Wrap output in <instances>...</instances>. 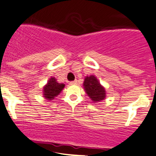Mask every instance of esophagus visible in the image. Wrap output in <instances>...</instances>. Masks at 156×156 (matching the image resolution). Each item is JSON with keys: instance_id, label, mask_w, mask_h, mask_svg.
Returning <instances> with one entry per match:
<instances>
[{"instance_id": "1", "label": "esophagus", "mask_w": 156, "mask_h": 156, "mask_svg": "<svg viewBox=\"0 0 156 156\" xmlns=\"http://www.w3.org/2000/svg\"><path fill=\"white\" fill-rule=\"evenodd\" d=\"M70 84H71V85H77V84H78V80H75V81H71Z\"/></svg>"}]
</instances>
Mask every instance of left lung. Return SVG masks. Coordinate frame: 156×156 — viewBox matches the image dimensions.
<instances>
[{
  "label": "left lung",
  "mask_w": 156,
  "mask_h": 156,
  "mask_svg": "<svg viewBox=\"0 0 156 156\" xmlns=\"http://www.w3.org/2000/svg\"><path fill=\"white\" fill-rule=\"evenodd\" d=\"M85 90L93 102H100L106 98L105 88L100 85L95 76L86 77L83 84Z\"/></svg>",
  "instance_id": "8db88e82"
}]
</instances>
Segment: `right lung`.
Here are the masks:
<instances>
[{"instance_id": "1", "label": "right lung", "mask_w": 156, "mask_h": 156, "mask_svg": "<svg viewBox=\"0 0 156 156\" xmlns=\"http://www.w3.org/2000/svg\"><path fill=\"white\" fill-rule=\"evenodd\" d=\"M64 87V84L58 83L55 78H51L48 81L47 85L43 88L45 98L47 99H53L61 93Z\"/></svg>"}]
</instances>
